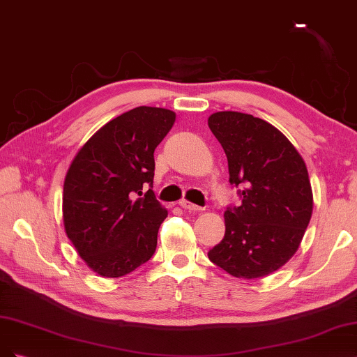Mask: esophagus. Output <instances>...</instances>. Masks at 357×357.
Wrapping results in <instances>:
<instances>
[{"mask_svg": "<svg viewBox=\"0 0 357 357\" xmlns=\"http://www.w3.org/2000/svg\"><path fill=\"white\" fill-rule=\"evenodd\" d=\"M179 206H181V208H183V209H188V211H203V208H200V206L194 204V203H191V202H188L185 199H182L179 202Z\"/></svg>", "mask_w": 357, "mask_h": 357, "instance_id": "1", "label": "esophagus"}]
</instances>
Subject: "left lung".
I'll list each match as a JSON object with an SVG mask.
<instances>
[{
	"instance_id": "1",
	"label": "left lung",
	"mask_w": 357,
	"mask_h": 357,
	"mask_svg": "<svg viewBox=\"0 0 357 357\" xmlns=\"http://www.w3.org/2000/svg\"><path fill=\"white\" fill-rule=\"evenodd\" d=\"M208 124L241 199L227 208L225 236L208 257L234 278H264L294 257L308 227L313 191L307 166L280 130L250 114L215 112Z\"/></svg>"
}]
</instances>
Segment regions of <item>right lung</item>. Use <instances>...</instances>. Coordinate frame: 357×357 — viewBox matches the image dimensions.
<instances>
[{"label":"right lung","mask_w":357,"mask_h":357,"mask_svg":"<svg viewBox=\"0 0 357 357\" xmlns=\"http://www.w3.org/2000/svg\"><path fill=\"white\" fill-rule=\"evenodd\" d=\"M175 119L174 111L154 107L124 112L90 137L66 172V236L103 278H121L154 255L158 228L167 216L151 190L154 149Z\"/></svg>","instance_id":"right-lung-1"}]
</instances>
